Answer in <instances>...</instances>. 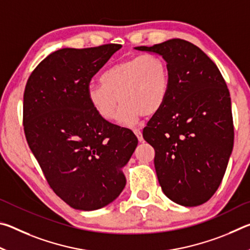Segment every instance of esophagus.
I'll return each instance as SVG.
<instances>
[{
    "mask_svg": "<svg viewBox=\"0 0 250 250\" xmlns=\"http://www.w3.org/2000/svg\"><path fill=\"white\" fill-rule=\"evenodd\" d=\"M133 132H134L135 135H137L139 142H142V141H143V137H142V132H141V131L138 130V129H134Z\"/></svg>",
    "mask_w": 250,
    "mask_h": 250,
    "instance_id": "esophagus-1",
    "label": "esophagus"
}]
</instances>
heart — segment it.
<instances>
[{"instance_id":"b5f03b06","label":"heart","mask_w":250,"mask_h":250,"mask_svg":"<svg viewBox=\"0 0 250 250\" xmlns=\"http://www.w3.org/2000/svg\"><path fill=\"white\" fill-rule=\"evenodd\" d=\"M100 83L87 87L88 103L101 119L116 118L125 126H135L143 115L162 108L170 92L171 77L167 62L159 55L145 54L125 59L100 76Z\"/></svg>"}]
</instances>
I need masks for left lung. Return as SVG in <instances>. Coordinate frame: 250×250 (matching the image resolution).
I'll return each instance as SVG.
<instances>
[{
	"instance_id": "obj_1",
	"label": "left lung",
	"mask_w": 250,
	"mask_h": 250,
	"mask_svg": "<svg viewBox=\"0 0 250 250\" xmlns=\"http://www.w3.org/2000/svg\"><path fill=\"white\" fill-rule=\"evenodd\" d=\"M134 49L161 55L170 70V92L143 130L154 147L163 193L197 206L217 191L234 146L227 84L213 61L188 41L173 39Z\"/></svg>"
}]
</instances>
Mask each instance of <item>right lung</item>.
Wrapping results in <instances>:
<instances>
[{"instance_id":"add662e5","label":"right lung","mask_w":250,"mask_h":250,"mask_svg":"<svg viewBox=\"0 0 250 250\" xmlns=\"http://www.w3.org/2000/svg\"><path fill=\"white\" fill-rule=\"evenodd\" d=\"M121 47L58 49L37 65L25 87L29 149L53 191L75 209H99L120 195L122 167L138 146L132 131L101 119L87 99L91 78Z\"/></svg>"}]
</instances>
